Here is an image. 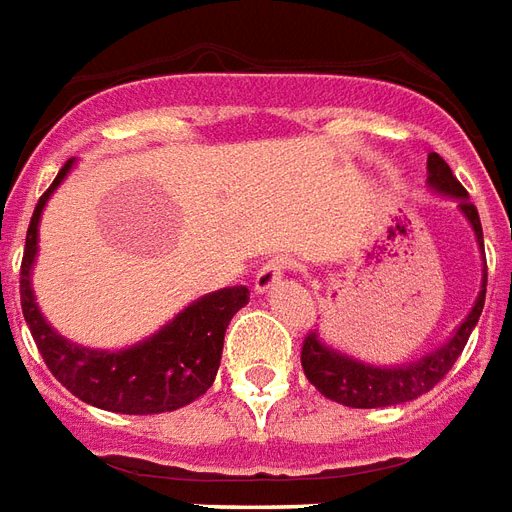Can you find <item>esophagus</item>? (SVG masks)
<instances>
[{
	"label": "esophagus",
	"mask_w": 512,
	"mask_h": 512,
	"mask_svg": "<svg viewBox=\"0 0 512 512\" xmlns=\"http://www.w3.org/2000/svg\"><path fill=\"white\" fill-rule=\"evenodd\" d=\"M289 267H292V261L283 259V256H275V259L264 261L259 267V272H256V278H253L256 292L267 294L270 289H275V286L283 281V275L289 272Z\"/></svg>",
	"instance_id": "34e87169"
}]
</instances>
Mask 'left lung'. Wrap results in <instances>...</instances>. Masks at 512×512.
I'll list each match as a JSON object with an SVG mask.
<instances>
[{
    "label": "left lung",
    "mask_w": 512,
    "mask_h": 512,
    "mask_svg": "<svg viewBox=\"0 0 512 512\" xmlns=\"http://www.w3.org/2000/svg\"><path fill=\"white\" fill-rule=\"evenodd\" d=\"M428 182L436 190L447 193V196H458V207L469 218V223H472V229L477 234V242L483 248V226H480L477 207L469 201V193L455 179V174L450 171L445 158H439L436 152L428 155ZM486 283L488 272L475 308L466 316V322L458 327L453 341L445 343L442 349H436V352H431L423 360H417V363L401 365V368H374V365L357 363V360H349V357L327 349L319 341V335L308 333L305 341H302L300 352L302 371H305L308 382L324 398H330L335 404L352 406V409H379V406L406 404L412 398H420V395L434 390L436 384L445 379L447 371L453 368L455 360L464 352L466 341H469V335H472L477 319L483 313V305H486Z\"/></svg>",
    "instance_id": "obj_1"
}]
</instances>
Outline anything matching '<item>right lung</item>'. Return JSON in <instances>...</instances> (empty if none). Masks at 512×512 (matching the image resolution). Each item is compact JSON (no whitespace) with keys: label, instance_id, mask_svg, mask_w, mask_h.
<instances>
[{"label":"right lung","instance_id":"obj_1","mask_svg":"<svg viewBox=\"0 0 512 512\" xmlns=\"http://www.w3.org/2000/svg\"><path fill=\"white\" fill-rule=\"evenodd\" d=\"M70 166L73 160H67L51 188L40 196L26 229L21 259V311L37 343V352L43 354L48 371L57 376L62 387L84 404L119 414H160L188 406L215 382L226 327L231 316L248 302L251 292L245 286H234L207 294L188 305L158 335L125 352H92L59 338L37 311L29 270L35 261L37 220L43 204L65 179Z\"/></svg>","mask_w":512,"mask_h":512}]
</instances>
